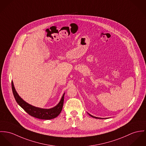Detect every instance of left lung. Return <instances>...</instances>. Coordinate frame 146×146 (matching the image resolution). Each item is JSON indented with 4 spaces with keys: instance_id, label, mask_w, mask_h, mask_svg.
Listing matches in <instances>:
<instances>
[{
    "instance_id": "left-lung-1",
    "label": "left lung",
    "mask_w": 146,
    "mask_h": 146,
    "mask_svg": "<svg viewBox=\"0 0 146 146\" xmlns=\"http://www.w3.org/2000/svg\"><path fill=\"white\" fill-rule=\"evenodd\" d=\"M89 114V113H88ZM91 116H92V117H94V118H96V119H102V118H99V117H95V116H92V115H90V114H89Z\"/></svg>"
}]
</instances>
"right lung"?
<instances>
[{"label":"right lung","instance_id":"1","mask_svg":"<svg viewBox=\"0 0 146 146\" xmlns=\"http://www.w3.org/2000/svg\"><path fill=\"white\" fill-rule=\"evenodd\" d=\"M12 88L15 98L18 104L30 115L33 117L44 120H49L57 117L62 110L64 103V94H63L59 104L51 109H41L33 106L25 101L20 97L15 90L13 82L12 81Z\"/></svg>","mask_w":146,"mask_h":146}]
</instances>
